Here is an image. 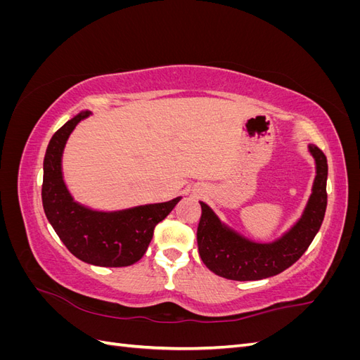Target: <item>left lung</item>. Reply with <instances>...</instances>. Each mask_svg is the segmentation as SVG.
Instances as JSON below:
<instances>
[{"instance_id":"1","label":"left lung","mask_w":360,"mask_h":360,"mask_svg":"<svg viewBox=\"0 0 360 360\" xmlns=\"http://www.w3.org/2000/svg\"><path fill=\"white\" fill-rule=\"evenodd\" d=\"M317 163L312 195L302 219L274 243H254L226 228L210 207L201 202L198 224V252L207 269L231 281H259L279 275L307 252L317 236L328 207V159L323 151L309 146Z\"/></svg>"}]
</instances>
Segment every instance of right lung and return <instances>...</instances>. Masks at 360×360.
I'll return each instance as SVG.
<instances>
[{"instance_id":"right-lung-1","label":"right lung","mask_w":360,"mask_h":360,"mask_svg":"<svg viewBox=\"0 0 360 360\" xmlns=\"http://www.w3.org/2000/svg\"><path fill=\"white\" fill-rule=\"evenodd\" d=\"M90 112L84 111L61 126L51 138L43 160L41 201L49 224L60 240L84 263L101 267H126L143 258L155 226L180 201L139 205L103 213L75 202L61 176V155L75 126Z\"/></svg>"}]
</instances>
